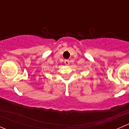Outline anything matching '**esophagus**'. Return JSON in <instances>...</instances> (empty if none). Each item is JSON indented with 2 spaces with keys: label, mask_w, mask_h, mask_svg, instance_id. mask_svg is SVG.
Returning a JSON list of instances; mask_svg holds the SVG:
<instances>
[{
  "label": "esophagus",
  "mask_w": 129,
  "mask_h": 129,
  "mask_svg": "<svg viewBox=\"0 0 129 129\" xmlns=\"http://www.w3.org/2000/svg\"><path fill=\"white\" fill-rule=\"evenodd\" d=\"M64 63L66 66H68V65L69 64V60H65Z\"/></svg>",
  "instance_id": "esophagus-1"
}]
</instances>
